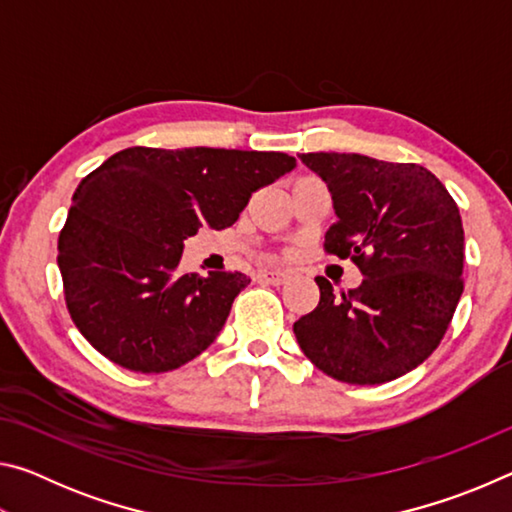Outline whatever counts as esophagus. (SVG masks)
I'll use <instances>...</instances> for the list:
<instances>
[{
  "label": "esophagus",
  "instance_id": "1",
  "mask_svg": "<svg viewBox=\"0 0 512 512\" xmlns=\"http://www.w3.org/2000/svg\"><path fill=\"white\" fill-rule=\"evenodd\" d=\"M259 280H264L268 284H275V287H280L289 280V273L287 271H280V268H271V271H259Z\"/></svg>",
  "mask_w": 512,
  "mask_h": 512
}]
</instances>
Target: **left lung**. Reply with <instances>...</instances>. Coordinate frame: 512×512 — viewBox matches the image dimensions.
Listing matches in <instances>:
<instances>
[{
	"mask_svg": "<svg viewBox=\"0 0 512 512\" xmlns=\"http://www.w3.org/2000/svg\"><path fill=\"white\" fill-rule=\"evenodd\" d=\"M336 214L325 250L352 257L363 282L336 298L318 277V307L293 323L325 375L375 386L406 375L443 339L463 293V223L445 185L420 164L359 153H302Z\"/></svg>",
	"mask_w": 512,
	"mask_h": 512,
	"instance_id": "obj_1",
	"label": "left lung"
}]
</instances>
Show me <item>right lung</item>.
I'll return each mask as SVG.
<instances>
[{"mask_svg": "<svg viewBox=\"0 0 512 512\" xmlns=\"http://www.w3.org/2000/svg\"><path fill=\"white\" fill-rule=\"evenodd\" d=\"M296 167L275 151L124 149L76 187L58 268L69 316L94 350L133 372H169L210 348L241 273L180 271L185 239L239 219L259 187Z\"/></svg>", "mask_w": 512, "mask_h": 512, "instance_id": "obj_1", "label": "right lung"}]
</instances>
